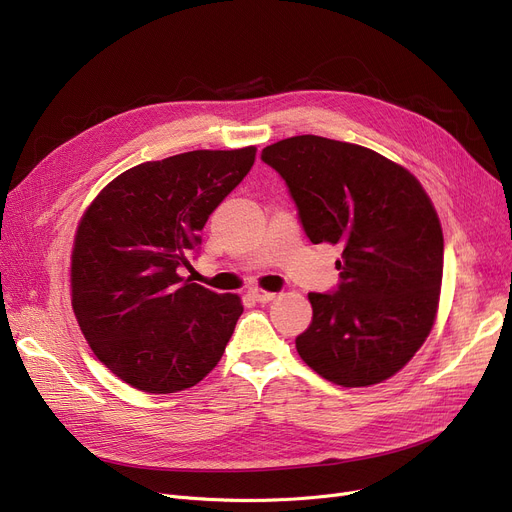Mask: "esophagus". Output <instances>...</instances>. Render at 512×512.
Listing matches in <instances>:
<instances>
[{"mask_svg":"<svg viewBox=\"0 0 512 512\" xmlns=\"http://www.w3.org/2000/svg\"><path fill=\"white\" fill-rule=\"evenodd\" d=\"M249 294L257 303H270V301L276 299V292H267V290H261V288H253Z\"/></svg>","mask_w":512,"mask_h":512,"instance_id":"obj_1","label":"esophagus"}]
</instances>
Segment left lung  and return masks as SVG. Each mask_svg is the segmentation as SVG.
I'll use <instances>...</instances> for the list:
<instances>
[{
    "instance_id": "8db88e82",
    "label": "left lung",
    "mask_w": 512,
    "mask_h": 512,
    "mask_svg": "<svg viewBox=\"0 0 512 512\" xmlns=\"http://www.w3.org/2000/svg\"><path fill=\"white\" fill-rule=\"evenodd\" d=\"M286 182L313 245H340V282L309 292L301 359L344 388L405 367L434 326L444 236L419 180L367 147L301 134L261 151Z\"/></svg>"
}]
</instances>
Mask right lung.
I'll return each mask as SVG.
<instances>
[{
    "label": "right lung",
    "mask_w": 512,
    "mask_h": 512,
    "mask_svg": "<svg viewBox=\"0 0 512 512\" xmlns=\"http://www.w3.org/2000/svg\"><path fill=\"white\" fill-rule=\"evenodd\" d=\"M255 153L201 149L145 161L107 184L80 220L72 309L97 359L132 388H191L222 359L242 303L178 270L191 267L207 218Z\"/></svg>",
    "instance_id": "add662e5"
}]
</instances>
